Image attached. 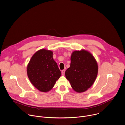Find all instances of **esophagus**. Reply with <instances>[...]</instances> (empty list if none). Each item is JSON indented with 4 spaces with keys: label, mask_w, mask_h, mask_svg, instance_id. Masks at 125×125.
Here are the masks:
<instances>
[{
    "label": "esophagus",
    "mask_w": 125,
    "mask_h": 125,
    "mask_svg": "<svg viewBox=\"0 0 125 125\" xmlns=\"http://www.w3.org/2000/svg\"><path fill=\"white\" fill-rule=\"evenodd\" d=\"M65 70H63L62 71V74L63 75H64L65 74Z\"/></svg>",
    "instance_id": "1"
}]
</instances>
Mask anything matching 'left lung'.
I'll return each instance as SVG.
<instances>
[{
  "label": "left lung",
  "mask_w": 125,
  "mask_h": 125,
  "mask_svg": "<svg viewBox=\"0 0 125 125\" xmlns=\"http://www.w3.org/2000/svg\"><path fill=\"white\" fill-rule=\"evenodd\" d=\"M70 67L65 72L66 78L76 92H84L94 83L98 66L94 56L84 50L74 51L71 57Z\"/></svg>",
  "instance_id": "8db88e82"
}]
</instances>
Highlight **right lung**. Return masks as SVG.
Instances as JSON below:
<instances>
[{
    "mask_svg": "<svg viewBox=\"0 0 125 125\" xmlns=\"http://www.w3.org/2000/svg\"><path fill=\"white\" fill-rule=\"evenodd\" d=\"M52 54L51 51L39 50L31 57L27 67L31 83L41 92L51 90L61 75Z\"/></svg>",
    "mask_w": 125,
    "mask_h": 125,
    "instance_id": "1",
    "label": "right lung"
}]
</instances>
